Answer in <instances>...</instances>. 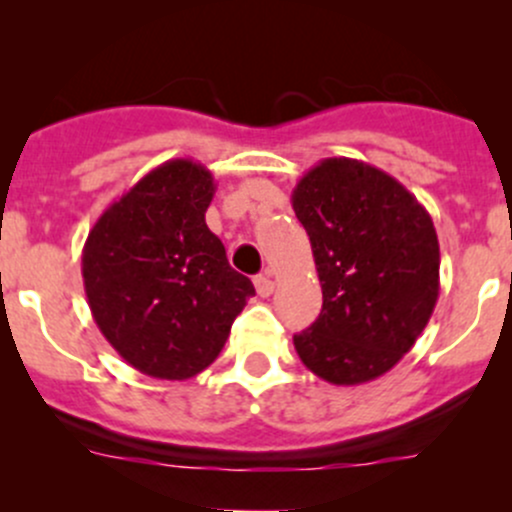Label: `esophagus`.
<instances>
[{
  "label": "esophagus",
  "mask_w": 512,
  "mask_h": 512,
  "mask_svg": "<svg viewBox=\"0 0 512 512\" xmlns=\"http://www.w3.org/2000/svg\"><path fill=\"white\" fill-rule=\"evenodd\" d=\"M255 289H257V294H260V297H270V294L275 292V282H272L270 272L255 277Z\"/></svg>",
  "instance_id": "esophagus-1"
}]
</instances>
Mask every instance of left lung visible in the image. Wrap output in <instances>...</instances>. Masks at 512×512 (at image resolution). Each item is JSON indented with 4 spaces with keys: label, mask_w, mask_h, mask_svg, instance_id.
Here are the masks:
<instances>
[{
    "label": "left lung",
    "mask_w": 512,
    "mask_h": 512,
    "mask_svg": "<svg viewBox=\"0 0 512 512\" xmlns=\"http://www.w3.org/2000/svg\"><path fill=\"white\" fill-rule=\"evenodd\" d=\"M322 282L317 322L294 334L299 359L337 386L394 369L426 329L438 299L436 227L384 170L324 158L292 190Z\"/></svg>",
    "instance_id": "1"
}]
</instances>
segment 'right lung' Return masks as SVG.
Wrapping results in <instances>:
<instances>
[{
    "label": "right lung",
    "mask_w": 512,
    "mask_h": 512,
    "mask_svg": "<svg viewBox=\"0 0 512 512\" xmlns=\"http://www.w3.org/2000/svg\"><path fill=\"white\" fill-rule=\"evenodd\" d=\"M215 180L175 158L103 210L86 237L81 272L94 322L141 374L183 381L223 352L255 294L205 225Z\"/></svg>",
    "instance_id": "obj_1"
}]
</instances>
